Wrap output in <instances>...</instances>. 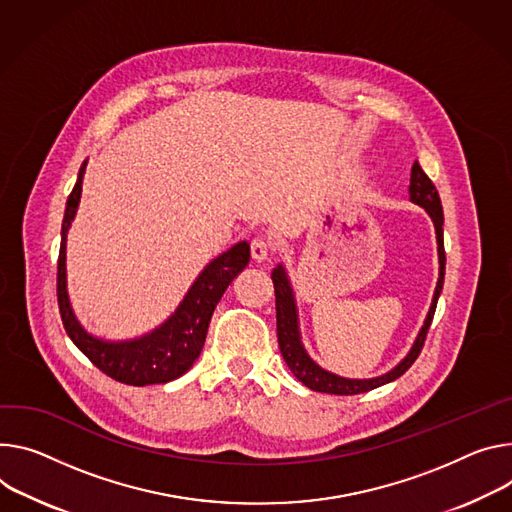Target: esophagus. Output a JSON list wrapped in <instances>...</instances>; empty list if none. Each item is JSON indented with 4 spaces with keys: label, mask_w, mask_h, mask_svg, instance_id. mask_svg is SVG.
<instances>
[{
    "label": "esophagus",
    "mask_w": 512,
    "mask_h": 512,
    "mask_svg": "<svg viewBox=\"0 0 512 512\" xmlns=\"http://www.w3.org/2000/svg\"><path fill=\"white\" fill-rule=\"evenodd\" d=\"M269 253H271V243L267 239L257 237L251 241V257L255 261H265L269 257Z\"/></svg>",
    "instance_id": "34e87169"
}]
</instances>
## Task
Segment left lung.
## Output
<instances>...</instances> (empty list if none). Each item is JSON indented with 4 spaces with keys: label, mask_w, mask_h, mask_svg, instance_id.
<instances>
[{
    "label": "left lung",
    "mask_w": 512,
    "mask_h": 512,
    "mask_svg": "<svg viewBox=\"0 0 512 512\" xmlns=\"http://www.w3.org/2000/svg\"><path fill=\"white\" fill-rule=\"evenodd\" d=\"M408 196L410 202L423 206L433 222H435V230H437V245H439V282L435 288V296H433V304L431 310L427 314L425 327L421 329L416 337V343L412 345L410 353L404 357V361H400L392 371H388L386 376L374 378V380H345L339 378L335 374H329V371L320 369L304 351L302 343H300V335H298V322H296V306H294V296L290 290V282L286 277L284 267L280 265L277 269H273L271 280H273V288H275V316H277V343H280V351L284 355V361L288 363V367L292 369V374L310 390L314 392H324V394H337V396H353V394H363L374 388H380L396 378H400L404 371L416 361V357L421 355L429 327L435 316V308H437V300L439 294L443 290V277H445V245H443V206H441V198L439 192L435 188V183L429 179V175L423 171V167L414 161L412 165V173H410V185H408Z\"/></svg>",
    "instance_id": "obj_1"
}]
</instances>
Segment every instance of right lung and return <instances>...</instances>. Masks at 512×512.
Returning a JSON list of instances; mask_svg holds the SVG:
<instances>
[{
    "label": "right lung",
    "mask_w": 512,
    "mask_h": 512,
    "mask_svg": "<svg viewBox=\"0 0 512 512\" xmlns=\"http://www.w3.org/2000/svg\"><path fill=\"white\" fill-rule=\"evenodd\" d=\"M83 171L85 163L81 165L75 188L67 198L61 228V249L57 261V300L63 327L71 341L77 345V349L112 380L128 386L167 384L183 376L198 359L216 304L220 302L228 284L249 265V243L243 241L216 257L202 271L188 296H185L181 306L175 310V314L151 335L124 343H106L94 339L77 322L69 304L65 282L67 230L81 198Z\"/></svg>",
    "instance_id": "right-lung-1"
}]
</instances>
